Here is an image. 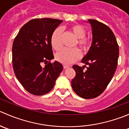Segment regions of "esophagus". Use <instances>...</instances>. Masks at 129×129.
Returning <instances> with one entry per match:
<instances>
[{"instance_id":"1","label":"esophagus","mask_w":129,"mask_h":129,"mask_svg":"<svg viewBox=\"0 0 129 129\" xmlns=\"http://www.w3.org/2000/svg\"><path fill=\"white\" fill-rule=\"evenodd\" d=\"M68 68H69V66H66V65H63V69H68Z\"/></svg>"}]
</instances>
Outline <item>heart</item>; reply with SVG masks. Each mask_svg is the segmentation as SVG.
Returning a JSON list of instances; mask_svg holds the SVG:
<instances>
[{
	"label": "heart",
	"mask_w": 129,
	"mask_h": 129,
	"mask_svg": "<svg viewBox=\"0 0 129 129\" xmlns=\"http://www.w3.org/2000/svg\"><path fill=\"white\" fill-rule=\"evenodd\" d=\"M69 31L77 39L74 47L77 45L83 52L87 51L92 44V40L89 37L85 36V28L80 24H74L69 27ZM50 43L53 49L58 50L62 48V33L60 30L57 28L52 33L50 38ZM80 54L79 49H73L71 50L63 49L57 52L55 58L58 62L64 65H70L80 58Z\"/></svg>",
	"instance_id": "obj_1"
}]
</instances>
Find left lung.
Listing matches in <instances>:
<instances>
[{
  "label": "left lung",
  "mask_w": 129,
  "mask_h": 129,
  "mask_svg": "<svg viewBox=\"0 0 129 129\" xmlns=\"http://www.w3.org/2000/svg\"><path fill=\"white\" fill-rule=\"evenodd\" d=\"M88 21L92 26V43L82 60L86 66L74 65L75 76L72 80L74 92L84 99H93L101 94L112 79L118 63L119 49L115 35L107 25L93 19Z\"/></svg>",
  "instance_id": "1"
}]
</instances>
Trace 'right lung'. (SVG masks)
<instances>
[{
	"mask_svg": "<svg viewBox=\"0 0 129 129\" xmlns=\"http://www.w3.org/2000/svg\"><path fill=\"white\" fill-rule=\"evenodd\" d=\"M62 20L44 18L30 20L20 28L12 45L14 73L27 92L42 95L50 92L63 70L54 58L50 38ZM44 63L46 65L42 67Z\"/></svg>",
	"mask_w": 129,
	"mask_h": 129,
	"instance_id": "right-lung-1",
	"label": "right lung"
}]
</instances>
